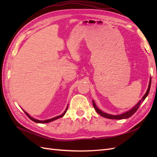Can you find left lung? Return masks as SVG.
Returning a JSON list of instances; mask_svg holds the SVG:
<instances>
[{"mask_svg":"<svg viewBox=\"0 0 157 157\" xmlns=\"http://www.w3.org/2000/svg\"><path fill=\"white\" fill-rule=\"evenodd\" d=\"M151 78H150V81H149V84H148V88L147 89V91H146V92L145 93V94L143 96V97L142 98V99L134 106V107L132 108L131 109H129V111L122 113V114L115 115L109 114V113H106L102 111L101 109H99L97 107V106H96V105L95 104V102L94 101V100H92L93 106H94V108L96 110V111L100 115H101L102 117H105V118H107V119H123L129 118L132 115L134 114V113L136 112V111H137V110L138 109V108L140 107V106L142 102H144L145 98H146V96H147L148 94L150 89H151Z\"/></svg>","mask_w":157,"mask_h":157,"instance_id":"1","label":"left lung"}]
</instances>
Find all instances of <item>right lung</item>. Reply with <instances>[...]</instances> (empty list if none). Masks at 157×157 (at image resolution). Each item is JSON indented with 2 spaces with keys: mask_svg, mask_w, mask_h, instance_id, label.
Segmentation results:
<instances>
[{
  "mask_svg": "<svg viewBox=\"0 0 157 157\" xmlns=\"http://www.w3.org/2000/svg\"><path fill=\"white\" fill-rule=\"evenodd\" d=\"M67 109H68V106H67V108H66V109L65 110V111L63 112L61 115H59V116H56V117H53V118H52V119H46V120H38V119H35V118H33L32 117H31L30 115H29L27 112H25V111H24V110H23V111H24V113H25L26 115H27V116L28 117H29V119H30L31 120H32L33 121H34V122H36V123H49V122H51V121H55V120L57 119H59V118H61V117H62L64 116L65 114L66 113V112H67Z\"/></svg>",
  "mask_w": 157,
  "mask_h": 157,
  "instance_id": "1",
  "label": "right lung"
}]
</instances>
